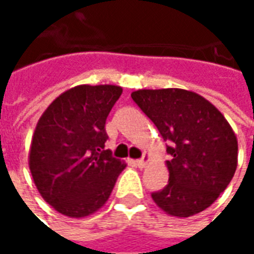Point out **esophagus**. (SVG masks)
Segmentation results:
<instances>
[{
  "mask_svg": "<svg viewBox=\"0 0 254 254\" xmlns=\"http://www.w3.org/2000/svg\"><path fill=\"white\" fill-rule=\"evenodd\" d=\"M148 162H150V154H148V152H144V154H143V158H141V159H137L134 164H136V166H137V168L143 169V168H145V166H147V164H148Z\"/></svg>",
  "mask_w": 254,
  "mask_h": 254,
  "instance_id": "34e87169",
  "label": "esophagus"
}]
</instances>
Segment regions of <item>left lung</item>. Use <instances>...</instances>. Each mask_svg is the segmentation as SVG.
I'll list each match as a JSON object with an SVG mask.
<instances>
[{
  "mask_svg": "<svg viewBox=\"0 0 254 254\" xmlns=\"http://www.w3.org/2000/svg\"><path fill=\"white\" fill-rule=\"evenodd\" d=\"M132 99L169 145V182L152 201L173 217L205 210L227 189L238 165V140L224 115L191 90L139 89Z\"/></svg>",
  "mask_w": 254,
  "mask_h": 254,
  "instance_id": "obj_1",
  "label": "left lung"
}]
</instances>
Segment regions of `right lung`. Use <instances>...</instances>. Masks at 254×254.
Returning <instances> with one entry per match:
<instances>
[{
  "label": "right lung",
  "instance_id": "right-lung-1",
  "mask_svg": "<svg viewBox=\"0 0 254 254\" xmlns=\"http://www.w3.org/2000/svg\"><path fill=\"white\" fill-rule=\"evenodd\" d=\"M122 93L117 85H78L63 92L37 122L28 168L41 196L59 213L97 212L127 164L104 150V125Z\"/></svg>",
  "mask_w": 254,
  "mask_h": 254
}]
</instances>
